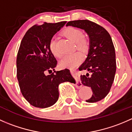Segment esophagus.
I'll return each instance as SVG.
<instances>
[{
    "label": "esophagus",
    "mask_w": 132,
    "mask_h": 132,
    "mask_svg": "<svg viewBox=\"0 0 132 132\" xmlns=\"http://www.w3.org/2000/svg\"><path fill=\"white\" fill-rule=\"evenodd\" d=\"M70 72H71V73L73 74V75L74 76V77H75V78L76 82H77V84L80 85V86H78V87H81V86H82V83H81L80 80L79 73H78L77 72V71L73 70V69H70Z\"/></svg>",
    "instance_id": "obj_1"
}]
</instances>
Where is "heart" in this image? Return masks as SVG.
I'll return each mask as SVG.
<instances>
[{
    "label": "heart",
    "mask_w": 132,
    "mask_h": 132,
    "mask_svg": "<svg viewBox=\"0 0 132 132\" xmlns=\"http://www.w3.org/2000/svg\"><path fill=\"white\" fill-rule=\"evenodd\" d=\"M65 36L73 43H75L77 49L82 52H86L89 48V41L87 38L83 35L82 30L77 28L69 27L63 32ZM50 50L53 55L56 57H61V55L57 48L56 40L52 39L49 45ZM82 60V55L79 52L73 53L65 55L60 61V66L62 68H74L79 64Z\"/></svg>",
    "instance_id": "heart-1"
}]
</instances>
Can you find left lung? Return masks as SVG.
<instances>
[{
    "label": "left lung",
    "instance_id": "1",
    "mask_svg": "<svg viewBox=\"0 0 132 132\" xmlns=\"http://www.w3.org/2000/svg\"><path fill=\"white\" fill-rule=\"evenodd\" d=\"M84 29L89 37V50L86 61L79 70L91 73L80 75L84 86L92 89L93 95L89 103L99 102L109 94L116 71V53L110 34L101 25L88 20L70 21L66 26Z\"/></svg>",
    "mask_w": 132,
    "mask_h": 132
}]
</instances>
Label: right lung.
I'll use <instances>...</instances> for the list:
<instances>
[{"mask_svg": "<svg viewBox=\"0 0 132 132\" xmlns=\"http://www.w3.org/2000/svg\"><path fill=\"white\" fill-rule=\"evenodd\" d=\"M66 22L34 25L25 33L16 58V76L21 93L32 106L47 108L59 98V85L75 83L68 69L54 71L57 61L49 47L50 41Z\"/></svg>", "mask_w": 132, "mask_h": 132, "instance_id": "obj_1", "label": "right lung"}]
</instances>
